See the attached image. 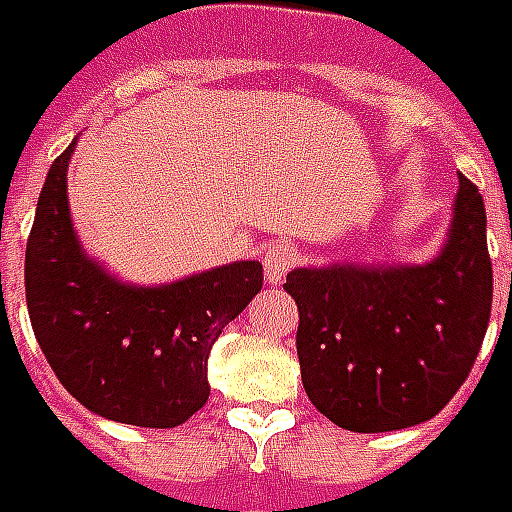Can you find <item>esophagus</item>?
<instances>
[{"label": "esophagus", "instance_id": "1", "mask_svg": "<svg viewBox=\"0 0 512 512\" xmlns=\"http://www.w3.org/2000/svg\"><path fill=\"white\" fill-rule=\"evenodd\" d=\"M264 275L270 280L272 286H278L280 280L286 278L291 267L297 264V251L291 245H272L270 251L264 253Z\"/></svg>", "mask_w": 512, "mask_h": 512}]
</instances>
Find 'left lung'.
I'll list each match as a JSON object with an SVG mask.
<instances>
[{"mask_svg":"<svg viewBox=\"0 0 512 512\" xmlns=\"http://www.w3.org/2000/svg\"><path fill=\"white\" fill-rule=\"evenodd\" d=\"M299 310L310 402L351 432L429 421L459 391L489 329L491 256L478 186L459 175L453 224L429 264L299 267L283 283Z\"/></svg>","mask_w":512,"mask_h":512,"instance_id":"1","label":"left lung"}]
</instances>
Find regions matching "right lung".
<instances>
[{
  "label": "right lung",
  "mask_w": 512,
  "mask_h": 512,
  "mask_svg": "<svg viewBox=\"0 0 512 512\" xmlns=\"http://www.w3.org/2000/svg\"><path fill=\"white\" fill-rule=\"evenodd\" d=\"M75 142L51 164L26 242L34 337L61 386L96 416L148 429L186 424L210 397V348L261 291V264L234 261L156 288L107 275L69 221Z\"/></svg>",
  "instance_id": "obj_1"
}]
</instances>
